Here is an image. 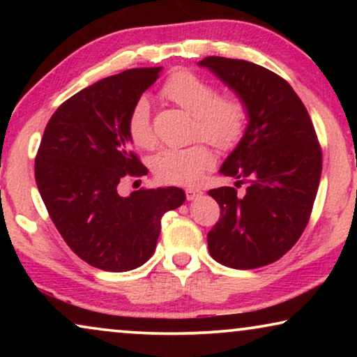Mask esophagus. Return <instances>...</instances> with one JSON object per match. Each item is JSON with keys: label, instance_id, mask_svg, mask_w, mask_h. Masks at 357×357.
Returning <instances> with one entry per match:
<instances>
[{"label": "esophagus", "instance_id": "esophagus-1", "mask_svg": "<svg viewBox=\"0 0 357 357\" xmlns=\"http://www.w3.org/2000/svg\"><path fill=\"white\" fill-rule=\"evenodd\" d=\"M185 195H187V199L193 202V199L202 197L203 192H202V190H198V188H187V190H185Z\"/></svg>", "mask_w": 357, "mask_h": 357}]
</instances>
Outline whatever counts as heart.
<instances>
[{"mask_svg":"<svg viewBox=\"0 0 357 357\" xmlns=\"http://www.w3.org/2000/svg\"><path fill=\"white\" fill-rule=\"evenodd\" d=\"M160 96L193 115L192 138L206 139L221 153L237 148L250 121L245 99L237 92L218 94L216 86L190 70H177L164 81ZM130 139L141 149H153L155 133L149 104L138 99L126 121ZM214 162L206 144L195 143L187 148L164 149L153 159L155 178L169 185H193Z\"/></svg>","mask_w":357,"mask_h":357,"instance_id":"heart-1","label":"heart"}]
</instances>
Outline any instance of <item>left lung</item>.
Returning a JSON list of instances; mask_svg holds the SVG:
<instances>
[{"label":"left lung","mask_w":357,"mask_h":357,"mask_svg":"<svg viewBox=\"0 0 357 357\" xmlns=\"http://www.w3.org/2000/svg\"><path fill=\"white\" fill-rule=\"evenodd\" d=\"M211 70L248 104L250 121L241 143L224 160L221 174L247 183L208 195L221 218L208 232L214 260L236 270H253L291 250L304 232L319 190L321 148L309 112L289 82L255 63L206 56Z\"/></svg>","instance_id":"8db88e82"}]
</instances>
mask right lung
Returning <instances> with one entry per match:
<instances>
[{"mask_svg": "<svg viewBox=\"0 0 357 357\" xmlns=\"http://www.w3.org/2000/svg\"><path fill=\"white\" fill-rule=\"evenodd\" d=\"M160 68H133L82 89L58 107L36 155V182L53 224L81 260L104 271H130L149 260L160 219L185 202L182 188L116 192L148 169L130 144L131 107Z\"/></svg>", "mask_w": 357, "mask_h": 357, "instance_id": "add662e5", "label": "right lung"}]
</instances>
